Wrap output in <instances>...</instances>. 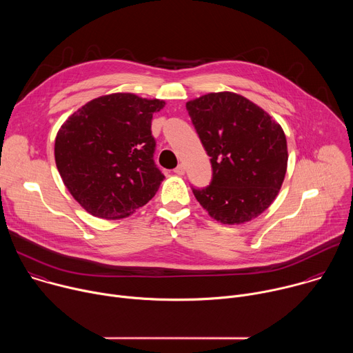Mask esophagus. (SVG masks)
<instances>
[{"instance_id":"34e87169","label":"esophagus","mask_w":353,"mask_h":353,"mask_svg":"<svg viewBox=\"0 0 353 353\" xmlns=\"http://www.w3.org/2000/svg\"><path fill=\"white\" fill-rule=\"evenodd\" d=\"M174 173L176 174H179V176H183L184 173H185V169H184V165L183 163H180L176 169H174Z\"/></svg>"}]
</instances>
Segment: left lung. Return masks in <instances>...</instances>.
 Instances as JSON below:
<instances>
[{
  "instance_id": "left-lung-1",
  "label": "left lung",
  "mask_w": 353,
  "mask_h": 353,
  "mask_svg": "<svg viewBox=\"0 0 353 353\" xmlns=\"http://www.w3.org/2000/svg\"><path fill=\"white\" fill-rule=\"evenodd\" d=\"M212 165V181L192 192L211 218L240 225L276 198L288 168L282 127L260 106L233 92H212L185 103Z\"/></svg>"
}]
</instances>
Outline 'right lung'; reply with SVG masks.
Masks as SVG:
<instances>
[{"label": "right lung", "mask_w": 353, "mask_h": 353, "mask_svg": "<svg viewBox=\"0 0 353 353\" xmlns=\"http://www.w3.org/2000/svg\"><path fill=\"white\" fill-rule=\"evenodd\" d=\"M165 105L119 92L90 100L61 125L56 165L86 212L121 219L155 196L165 176L154 162L157 142L150 125Z\"/></svg>", "instance_id": "add662e5"}]
</instances>
